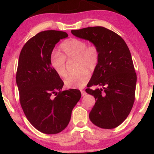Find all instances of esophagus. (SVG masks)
Wrapping results in <instances>:
<instances>
[{
	"mask_svg": "<svg viewBox=\"0 0 154 154\" xmlns=\"http://www.w3.org/2000/svg\"><path fill=\"white\" fill-rule=\"evenodd\" d=\"M81 93H82V96H85V94H86V92H85L84 90H81Z\"/></svg>",
	"mask_w": 154,
	"mask_h": 154,
	"instance_id": "obj_1",
	"label": "esophagus"
}]
</instances>
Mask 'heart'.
Returning <instances> with one entry per match:
<instances>
[{
  "label": "heart",
  "instance_id": "1",
  "mask_svg": "<svg viewBox=\"0 0 154 154\" xmlns=\"http://www.w3.org/2000/svg\"><path fill=\"white\" fill-rule=\"evenodd\" d=\"M61 53L54 52L50 62L53 69L60 77H66V60L76 59L77 74L71 75L64 81L68 88H81L85 86L90 79V75L86 71L94 70L99 62L100 51L96 45H88L86 41L79 38H71L60 45Z\"/></svg>",
  "mask_w": 154,
  "mask_h": 154
}]
</instances>
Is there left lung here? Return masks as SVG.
I'll return each mask as SVG.
<instances>
[{
    "label": "left lung",
    "instance_id": "left-lung-1",
    "mask_svg": "<svg viewBox=\"0 0 154 154\" xmlns=\"http://www.w3.org/2000/svg\"><path fill=\"white\" fill-rule=\"evenodd\" d=\"M71 32L90 41L100 51L99 62L85 90L96 100L90 119L101 128H115L128 116L135 99L137 74L128 47L118 34L102 26ZM92 86L100 88L92 90Z\"/></svg>",
    "mask_w": 154,
    "mask_h": 154
}]
</instances>
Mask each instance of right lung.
Listing matches in <instances>:
<instances>
[{"label": "right lung", "instance_id": "1", "mask_svg": "<svg viewBox=\"0 0 154 154\" xmlns=\"http://www.w3.org/2000/svg\"><path fill=\"white\" fill-rule=\"evenodd\" d=\"M68 36L63 31H42L25 43L20 54L16 83L20 105L30 123L45 134L59 133L68 126L82 96L79 90L60 91L64 82L51 65L56 44Z\"/></svg>", "mask_w": 154, "mask_h": 154}]
</instances>
